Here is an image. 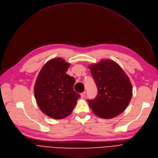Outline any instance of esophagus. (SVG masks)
I'll return each instance as SVG.
<instances>
[{
  "label": "esophagus",
  "instance_id": "34e87169",
  "mask_svg": "<svg viewBox=\"0 0 158 158\" xmlns=\"http://www.w3.org/2000/svg\"><path fill=\"white\" fill-rule=\"evenodd\" d=\"M85 91L83 92V93H81L80 94V96H81V98H84V97H85Z\"/></svg>",
  "mask_w": 158,
  "mask_h": 158
}]
</instances>
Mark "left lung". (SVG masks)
Masks as SVG:
<instances>
[{"mask_svg":"<svg viewBox=\"0 0 158 158\" xmlns=\"http://www.w3.org/2000/svg\"><path fill=\"white\" fill-rule=\"evenodd\" d=\"M95 81L98 94L94 100H88L94 115L111 118L123 112L132 96V85L128 76L113 60H101L89 65Z\"/></svg>","mask_w":158,"mask_h":158,"instance_id":"8db88e82","label":"left lung"}]
</instances>
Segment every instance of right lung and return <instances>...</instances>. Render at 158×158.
Listing matches in <instances>:
<instances>
[{
  "instance_id": "add662e5",
  "label": "right lung",
  "mask_w": 158,
  "mask_h": 158,
  "mask_svg": "<svg viewBox=\"0 0 158 158\" xmlns=\"http://www.w3.org/2000/svg\"><path fill=\"white\" fill-rule=\"evenodd\" d=\"M71 64L53 58L41 68L34 85V95L41 111L54 119H61L73 111L80 95L73 90L75 80L66 74Z\"/></svg>"
}]
</instances>
